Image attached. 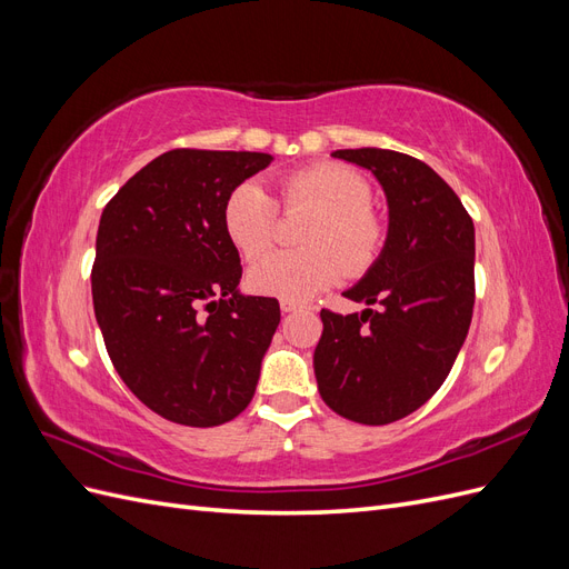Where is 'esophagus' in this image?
I'll return each instance as SVG.
<instances>
[{
	"mask_svg": "<svg viewBox=\"0 0 569 569\" xmlns=\"http://www.w3.org/2000/svg\"><path fill=\"white\" fill-rule=\"evenodd\" d=\"M301 308H303V303H297V301H287V299L280 301V311H282L284 316L297 313V311H301Z\"/></svg>",
	"mask_w": 569,
	"mask_h": 569,
	"instance_id": "obj_1",
	"label": "esophagus"
}]
</instances>
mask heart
<instances>
[{"mask_svg":"<svg viewBox=\"0 0 569 569\" xmlns=\"http://www.w3.org/2000/svg\"><path fill=\"white\" fill-rule=\"evenodd\" d=\"M280 199L287 211L316 209L303 230V242L311 247L272 253L251 266L247 280L258 295L311 299L349 270L366 272L380 258L387 226L372 211L370 182L358 170L332 161L295 170L280 182ZM222 228L234 249L256 261L278 239V203L258 182H239L222 206Z\"/></svg>","mask_w":569,"mask_h":569,"instance_id":"heart-1","label":"heart"}]
</instances>
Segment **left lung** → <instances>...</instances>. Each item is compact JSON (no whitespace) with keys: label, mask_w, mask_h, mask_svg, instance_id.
I'll return each mask as SVG.
<instances>
[{"label":"left lung","mask_w":569,"mask_h":569,"mask_svg":"<svg viewBox=\"0 0 569 569\" xmlns=\"http://www.w3.org/2000/svg\"><path fill=\"white\" fill-rule=\"evenodd\" d=\"M382 184L389 230L380 258L343 297L363 313L320 311L313 368L322 401L360 425L410 416L449 377L475 306V226L427 163L391 149H337Z\"/></svg>","instance_id":"obj_1"}]
</instances>
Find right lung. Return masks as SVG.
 <instances>
[{"mask_svg": "<svg viewBox=\"0 0 569 569\" xmlns=\"http://www.w3.org/2000/svg\"><path fill=\"white\" fill-rule=\"evenodd\" d=\"M270 161L258 151H166L101 213L97 325L120 380L170 422L216 427L253 399L280 303L239 291L222 206Z\"/></svg>", "mask_w": 569, "mask_h": 569, "instance_id": "add662e5", "label": "right lung"}]
</instances>
